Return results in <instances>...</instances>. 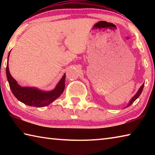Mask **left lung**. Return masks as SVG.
I'll return each mask as SVG.
<instances>
[{
    "label": "left lung",
    "mask_w": 155,
    "mask_h": 155,
    "mask_svg": "<svg viewBox=\"0 0 155 155\" xmlns=\"http://www.w3.org/2000/svg\"><path fill=\"white\" fill-rule=\"evenodd\" d=\"M143 86H144V83L140 87V88L139 89V90L137 91V92L136 93V94L132 98L130 99V101H129V103H128V105L127 106V107H129V106H130L131 104H132L133 103H134V102L135 101V100L137 99V98H138V97L140 96V94H141V91H142V90H143Z\"/></svg>",
    "instance_id": "left-lung-1"
}]
</instances>
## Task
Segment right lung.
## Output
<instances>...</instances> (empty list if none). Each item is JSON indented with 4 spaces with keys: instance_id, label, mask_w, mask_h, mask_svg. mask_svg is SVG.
<instances>
[{
    "instance_id": "right-lung-1",
    "label": "right lung",
    "mask_w": 155,
    "mask_h": 155,
    "mask_svg": "<svg viewBox=\"0 0 155 155\" xmlns=\"http://www.w3.org/2000/svg\"><path fill=\"white\" fill-rule=\"evenodd\" d=\"M10 53V52H9ZM8 54V59L9 57ZM8 62L6 68V74L9 87L12 93L18 101L25 104L35 107H43L48 106L52 102L59 98L65 89V74L57 84L56 87L51 91H44L35 87H21L14 78L12 77L9 70Z\"/></svg>"
}]
</instances>
